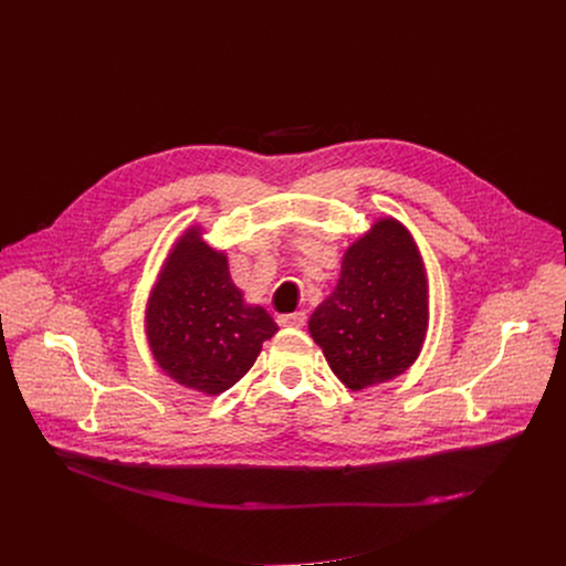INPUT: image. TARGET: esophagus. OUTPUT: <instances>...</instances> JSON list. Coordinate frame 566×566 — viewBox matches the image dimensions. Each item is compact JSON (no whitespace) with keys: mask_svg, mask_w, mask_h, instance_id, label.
I'll list each match as a JSON object with an SVG mask.
<instances>
[{"mask_svg":"<svg viewBox=\"0 0 566 566\" xmlns=\"http://www.w3.org/2000/svg\"><path fill=\"white\" fill-rule=\"evenodd\" d=\"M277 322H280V327H293V329H300V327H304L306 313H304V311L284 313V315H280V317H277Z\"/></svg>","mask_w":566,"mask_h":566,"instance_id":"34e87169","label":"esophagus"}]
</instances>
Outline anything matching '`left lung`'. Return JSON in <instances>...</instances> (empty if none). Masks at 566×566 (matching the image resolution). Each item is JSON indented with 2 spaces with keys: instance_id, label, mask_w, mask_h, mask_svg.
Returning <instances> with one entry per match:
<instances>
[{
  "instance_id": "1",
  "label": "left lung",
  "mask_w": 566,
  "mask_h": 566,
  "mask_svg": "<svg viewBox=\"0 0 566 566\" xmlns=\"http://www.w3.org/2000/svg\"><path fill=\"white\" fill-rule=\"evenodd\" d=\"M308 332L354 391L415 365L428 334V275L406 226L382 217L354 241L334 293L311 313Z\"/></svg>"
}]
</instances>
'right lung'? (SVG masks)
Returning <instances> with one entry per match:
<instances>
[{
  "mask_svg": "<svg viewBox=\"0 0 566 566\" xmlns=\"http://www.w3.org/2000/svg\"><path fill=\"white\" fill-rule=\"evenodd\" d=\"M188 228L158 273L145 306V336L156 365L175 382L217 396L253 367L277 325L234 286L228 258Z\"/></svg>",
  "mask_w": 566,
  "mask_h": 566,
  "instance_id": "1",
  "label": "right lung"
}]
</instances>
